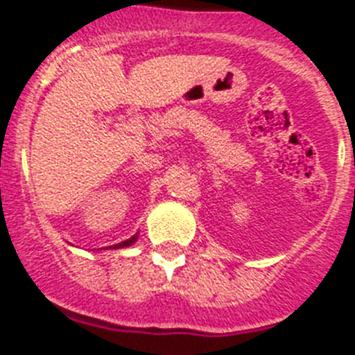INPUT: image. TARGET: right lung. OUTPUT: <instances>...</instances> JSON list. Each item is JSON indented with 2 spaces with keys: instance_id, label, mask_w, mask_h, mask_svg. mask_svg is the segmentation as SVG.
<instances>
[{
  "instance_id": "1",
  "label": "right lung",
  "mask_w": 355,
  "mask_h": 355,
  "mask_svg": "<svg viewBox=\"0 0 355 355\" xmlns=\"http://www.w3.org/2000/svg\"><path fill=\"white\" fill-rule=\"evenodd\" d=\"M136 239H137V234H136V236H132L130 239H127V241H121V243H118V245H112V247H110V248H123V247H130L132 243L136 241Z\"/></svg>"
}]
</instances>
